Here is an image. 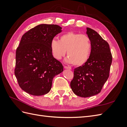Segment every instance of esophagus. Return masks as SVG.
Listing matches in <instances>:
<instances>
[{
	"instance_id": "esophagus-1",
	"label": "esophagus",
	"mask_w": 127,
	"mask_h": 127,
	"mask_svg": "<svg viewBox=\"0 0 127 127\" xmlns=\"http://www.w3.org/2000/svg\"><path fill=\"white\" fill-rule=\"evenodd\" d=\"M64 68H65V69H69V70H71V68L70 67H68V66H64Z\"/></svg>"
}]
</instances>
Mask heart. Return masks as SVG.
Segmentation results:
<instances>
[{"label": "heart", "mask_w": 127, "mask_h": 127, "mask_svg": "<svg viewBox=\"0 0 127 127\" xmlns=\"http://www.w3.org/2000/svg\"><path fill=\"white\" fill-rule=\"evenodd\" d=\"M92 42L86 34L69 32L59 36V40L53 39L50 43L52 54L55 58L60 60L66 54L67 63L80 66L89 60L92 52Z\"/></svg>", "instance_id": "heart-1"}]
</instances>
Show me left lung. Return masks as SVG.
<instances>
[{
    "label": "left lung",
    "mask_w": 127,
    "mask_h": 127,
    "mask_svg": "<svg viewBox=\"0 0 127 127\" xmlns=\"http://www.w3.org/2000/svg\"><path fill=\"white\" fill-rule=\"evenodd\" d=\"M86 29L92 42L91 55L86 64L75 69L70 83L72 92L82 97H91L101 92L109 78L112 60L108 43L94 30Z\"/></svg>",
    "instance_id": "8db88e82"
}]
</instances>
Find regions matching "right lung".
Segmentation results:
<instances>
[{"mask_svg":"<svg viewBox=\"0 0 127 127\" xmlns=\"http://www.w3.org/2000/svg\"><path fill=\"white\" fill-rule=\"evenodd\" d=\"M62 28L40 24L22 36L16 52L15 75L22 90L40 96L51 90L53 78L64 71L62 64L53 57L50 43Z\"/></svg>","mask_w":127,"mask_h":127,"instance_id":"obj_1","label":"right lung"}]
</instances>
